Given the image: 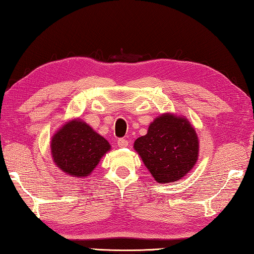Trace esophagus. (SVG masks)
I'll return each mask as SVG.
<instances>
[{"mask_svg": "<svg viewBox=\"0 0 254 254\" xmlns=\"http://www.w3.org/2000/svg\"><path fill=\"white\" fill-rule=\"evenodd\" d=\"M117 144H118V146H119V147L123 148V147H127V145H128V142H127V139H126V138H119Z\"/></svg>", "mask_w": 254, "mask_h": 254, "instance_id": "esophagus-1", "label": "esophagus"}]
</instances>
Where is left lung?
<instances>
[{
  "label": "left lung",
  "instance_id": "left-lung-1",
  "mask_svg": "<svg viewBox=\"0 0 254 254\" xmlns=\"http://www.w3.org/2000/svg\"><path fill=\"white\" fill-rule=\"evenodd\" d=\"M154 179L158 183L180 180L198 157L196 132L185 117L164 113L148 127L147 134L134 142Z\"/></svg>",
  "mask_w": 254,
  "mask_h": 254
}]
</instances>
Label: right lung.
Returning a JSON list of instances; mask_svg holds the SVG:
<instances>
[{"label": "right lung", "mask_w": 254, "mask_h": 254, "mask_svg": "<svg viewBox=\"0 0 254 254\" xmlns=\"http://www.w3.org/2000/svg\"><path fill=\"white\" fill-rule=\"evenodd\" d=\"M111 146L87 123L74 119L64 124L51 139L55 164L65 174L88 177Z\"/></svg>", "instance_id": "right-lung-1"}]
</instances>
